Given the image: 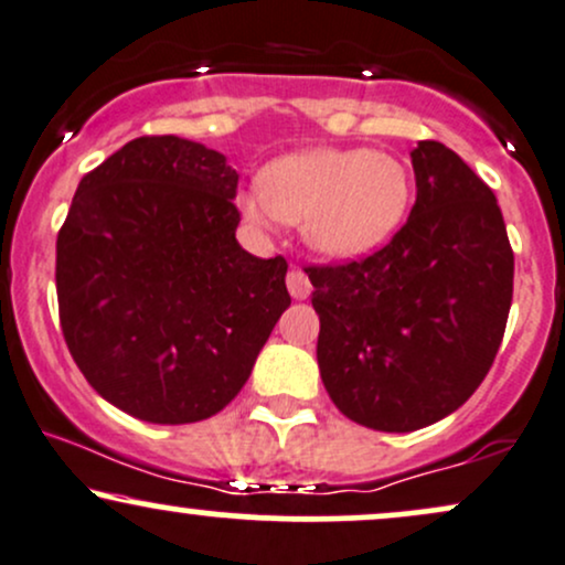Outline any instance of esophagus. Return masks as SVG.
<instances>
[{
  "instance_id": "1",
  "label": "esophagus",
  "mask_w": 565,
  "mask_h": 565,
  "mask_svg": "<svg viewBox=\"0 0 565 565\" xmlns=\"http://www.w3.org/2000/svg\"><path fill=\"white\" fill-rule=\"evenodd\" d=\"M287 289L295 300H305L310 295V278L302 268H291L287 274Z\"/></svg>"
}]
</instances>
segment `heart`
Instances as JSON below:
<instances>
[{
	"label": "heart",
	"instance_id": "b5f03b06",
	"mask_svg": "<svg viewBox=\"0 0 565 565\" xmlns=\"http://www.w3.org/2000/svg\"><path fill=\"white\" fill-rule=\"evenodd\" d=\"M255 225H302L310 249L355 260L391 242L412 204V174L401 159L369 148H308L265 167L260 188L238 191Z\"/></svg>",
	"mask_w": 565,
	"mask_h": 565
}]
</instances>
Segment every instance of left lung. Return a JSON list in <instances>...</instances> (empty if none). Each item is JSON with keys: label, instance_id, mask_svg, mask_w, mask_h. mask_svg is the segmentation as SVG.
<instances>
[{"label": "left lung", "instance_id": "1", "mask_svg": "<svg viewBox=\"0 0 565 565\" xmlns=\"http://www.w3.org/2000/svg\"><path fill=\"white\" fill-rule=\"evenodd\" d=\"M417 201L393 242L308 268L321 380L353 423L412 433L457 412L489 374L512 302L494 191L444 142L412 151Z\"/></svg>", "mask_w": 565, "mask_h": 565}]
</instances>
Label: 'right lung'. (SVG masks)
Instances as JSON below:
<instances>
[{
	"instance_id": "1",
	"label": "right lung",
	"mask_w": 565,
	"mask_h": 565,
	"mask_svg": "<svg viewBox=\"0 0 565 565\" xmlns=\"http://www.w3.org/2000/svg\"><path fill=\"white\" fill-rule=\"evenodd\" d=\"M238 174L161 135L84 174L57 233L61 327L100 398L153 425L228 406L289 308L287 260L236 242Z\"/></svg>"
}]
</instances>
